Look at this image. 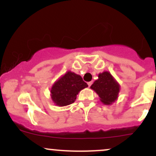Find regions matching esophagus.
Masks as SVG:
<instances>
[{
	"label": "esophagus",
	"instance_id": "1",
	"mask_svg": "<svg viewBox=\"0 0 156 156\" xmlns=\"http://www.w3.org/2000/svg\"><path fill=\"white\" fill-rule=\"evenodd\" d=\"M93 84L92 81H90V82H88V83H87V84H88V86H89V87H90L91 84Z\"/></svg>",
	"mask_w": 156,
	"mask_h": 156
}]
</instances>
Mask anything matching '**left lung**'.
Here are the masks:
<instances>
[{"label":"left lung","mask_w":156,"mask_h":156,"mask_svg":"<svg viewBox=\"0 0 156 156\" xmlns=\"http://www.w3.org/2000/svg\"><path fill=\"white\" fill-rule=\"evenodd\" d=\"M90 88L98 94L100 101L105 105L114 103L120 91V85L108 72L99 74L98 79L94 81Z\"/></svg>","instance_id":"left-lung-1"}]
</instances>
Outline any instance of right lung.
<instances>
[{
  "instance_id": "obj_1",
  "label": "right lung",
  "mask_w": 156,
  "mask_h": 156,
  "mask_svg": "<svg viewBox=\"0 0 156 156\" xmlns=\"http://www.w3.org/2000/svg\"><path fill=\"white\" fill-rule=\"evenodd\" d=\"M87 87V83L79 75L69 71L52 86V100L58 106H68L73 103L78 93Z\"/></svg>"
}]
</instances>
